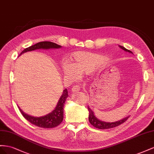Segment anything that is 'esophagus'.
<instances>
[{
  "instance_id": "esophagus-1",
  "label": "esophagus",
  "mask_w": 154,
  "mask_h": 154,
  "mask_svg": "<svg viewBox=\"0 0 154 154\" xmlns=\"http://www.w3.org/2000/svg\"><path fill=\"white\" fill-rule=\"evenodd\" d=\"M79 90H80V86L79 85H75V86H73L72 87V91L73 92V93H74V92H77L78 91H79Z\"/></svg>"
}]
</instances>
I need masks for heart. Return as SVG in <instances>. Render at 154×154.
I'll list each match as a JSON object with an SVG mask.
<instances>
[{
    "label": "heart",
    "mask_w": 154,
    "mask_h": 154,
    "mask_svg": "<svg viewBox=\"0 0 154 154\" xmlns=\"http://www.w3.org/2000/svg\"><path fill=\"white\" fill-rule=\"evenodd\" d=\"M106 59L104 56L89 51H75L70 57L69 63L62 64L66 76L74 78L76 74L90 73L97 65L103 63Z\"/></svg>",
    "instance_id": "obj_1"
}]
</instances>
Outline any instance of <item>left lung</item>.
<instances>
[{
	"label": "left lung",
	"mask_w": 154,
	"mask_h": 154,
	"mask_svg": "<svg viewBox=\"0 0 154 154\" xmlns=\"http://www.w3.org/2000/svg\"><path fill=\"white\" fill-rule=\"evenodd\" d=\"M119 46L121 49H122L124 51H125L126 52L131 53V54H133V53L131 51L126 49L125 47L122 46ZM88 111H89L88 119H89L90 124L91 125H93L94 127H95V128H98V129H101V130L112 128H114V127L119 126L120 125L125 122L130 117V116H128V117L123 118L122 119L119 120L118 121L112 122H104V121H102L98 119L95 116L94 112L91 110V109L88 106Z\"/></svg>",
	"instance_id": "left-lung-1"
}]
</instances>
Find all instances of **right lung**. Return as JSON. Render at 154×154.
Segmentation results:
<instances>
[{
    "label": "right lung",
    "instance_id": "obj_1",
    "mask_svg": "<svg viewBox=\"0 0 154 154\" xmlns=\"http://www.w3.org/2000/svg\"><path fill=\"white\" fill-rule=\"evenodd\" d=\"M61 46L57 45V44L49 42V41H43L38 42L35 45L31 46L27 48H26L23 51L20 53V55H22L24 53L27 51H31L35 50L38 49H44V50H49V49H58L60 48ZM68 90L66 88L63 90V93L60 97L58 103L57 104L55 108L53 110L51 113L47 114V115L42 117H33L31 116L28 114L25 113L22 109L19 107V110L22 115L28 120L31 123L37 126L41 127V128H54L59 126L61 122H62L64 117V103L66 101V99L68 97Z\"/></svg>",
    "mask_w": 154,
    "mask_h": 154
}]
</instances>
